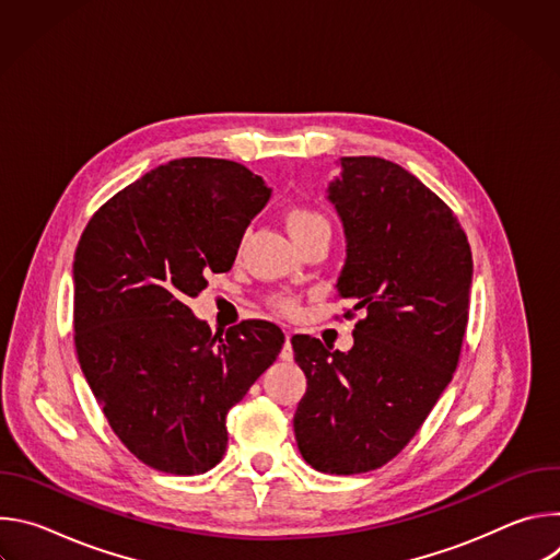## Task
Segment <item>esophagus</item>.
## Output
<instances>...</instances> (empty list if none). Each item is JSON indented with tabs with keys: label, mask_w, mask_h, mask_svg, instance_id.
I'll use <instances>...</instances> for the list:
<instances>
[{
	"label": "esophagus",
	"mask_w": 560,
	"mask_h": 560,
	"mask_svg": "<svg viewBox=\"0 0 560 560\" xmlns=\"http://www.w3.org/2000/svg\"><path fill=\"white\" fill-rule=\"evenodd\" d=\"M290 339H292V335L285 332V343H283V350H281V359L283 361H292V343H290Z\"/></svg>",
	"instance_id": "obj_1"
}]
</instances>
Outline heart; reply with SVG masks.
Instances as JSON below:
<instances>
[{
    "label": "heart",
    "mask_w": 560,
    "mask_h": 560,
    "mask_svg": "<svg viewBox=\"0 0 560 560\" xmlns=\"http://www.w3.org/2000/svg\"><path fill=\"white\" fill-rule=\"evenodd\" d=\"M285 223H288V230L292 232V236H301L318 225H330L326 214L318 212L316 208L312 206H305V203H296L292 206L288 212H285ZM270 305L275 310H279L281 314H296L299 312V301L292 296V294H272L270 296Z\"/></svg>",
    "instance_id": "obj_1"
}]
</instances>
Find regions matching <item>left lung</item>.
Masks as SVG:
<instances>
[{"label": "left lung", "instance_id": "obj_1", "mask_svg": "<svg viewBox=\"0 0 560 560\" xmlns=\"http://www.w3.org/2000/svg\"><path fill=\"white\" fill-rule=\"evenodd\" d=\"M348 242L337 296L365 316L348 352L294 335L307 389L294 436L307 465L363 474L419 432L458 365L467 328L471 250L443 199L381 156H343L330 184Z\"/></svg>", "mask_w": 560, "mask_h": 560}]
</instances>
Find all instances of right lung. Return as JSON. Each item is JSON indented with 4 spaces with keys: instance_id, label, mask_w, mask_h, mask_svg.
Here are the masks:
<instances>
[{
    "instance_id": "right-lung-1",
    "label": "right lung",
    "mask_w": 560,
    "mask_h": 560,
    "mask_svg": "<svg viewBox=\"0 0 560 560\" xmlns=\"http://www.w3.org/2000/svg\"><path fill=\"white\" fill-rule=\"evenodd\" d=\"M270 192L242 164L184 156L119 190L79 238L77 359L108 425L148 467L212 469L228 445V410L281 352L270 322L212 335L188 307L208 272L232 268Z\"/></svg>"
}]
</instances>
